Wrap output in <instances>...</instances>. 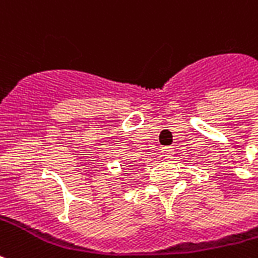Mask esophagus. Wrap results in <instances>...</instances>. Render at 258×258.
Segmentation results:
<instances>
[{
    "label": "esophagus",
    "instance_id": "34e87169",
    "mask_svg": "<svg viewBox=\"0 0 258 258\" xmlns=\"http://www.w3.org/2000/svg\"><path fill=\"white\" fill-rule=\"evenodd\" d=\"M161 154L165 160H171L173 156V149L172 148H163L161 149Z\"/></svg>",
    "mask_w": 258,
    "mask_h": 258
}]
</instances>
